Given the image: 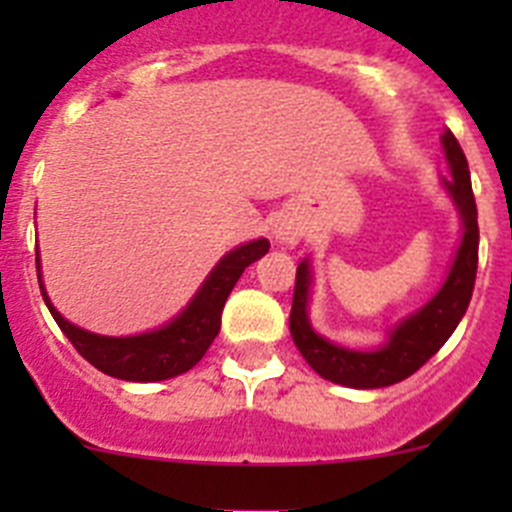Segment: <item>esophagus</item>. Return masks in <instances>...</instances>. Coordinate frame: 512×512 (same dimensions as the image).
I'll use <instances>...</instances> for the list:
<instances>
[{"label":"esophagus","instance_id":"esophagus-1","mask_svg":"<svg viewBox=\"0 0 512 512\" xmlns=\"http://www.w3.org/2000/svg\"><path fill=\"white\" fill-rule=\"evenodd\" d=\"M274 238H277L279 243H284V246H295L302 238V228L297 223H292V220H279V223L274 225Z\"/></svg>","mask_w":512,"mask_h":512}]
</instances>
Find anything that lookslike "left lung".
I'll return each mask as SVG.
<instances>
[{"instance_id":"8db88e82","label":"left lung","mask_w":512,"mask_h":512,"mask_svg":"<svg viewBox=\"0 0 512 512\" xmlns=\"http://www.w3.org/2000/svg\"><path fill=\"white\" fill-rule=\"evenodd\" d=\"M446 161H449L451 179H443V187L449 189L459 207L464 235H461L459 251H456L454 266L428 305L420 307L415 315L402 320L390 333V341L374 351H354L336 343L325 341L312 330L307 318V300H310V264L302 261L297 266L295 297H292V312H289V333L300 348L302 359L328 382L356 387V390H377L408 379L425 361L436 354L443 343L456 330L459 320L467 312L469 300L477 279V256H479V225H477V202L472 194V179H469L467 156L461 151L459 140L451 130L441 138Z\"/></svg>"}]
</instances>
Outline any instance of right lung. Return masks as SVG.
<instances>
[{
    "instance_id": "add662e5",
    "label": "right lung",
    "mask_w": 512,
    "mask_h": 512,
    "mask_svg": "<svg viewBox=\"0 0 512 512\" xmlns=\"http://www.w3.org/2000/svg\"><path fill=\"white\" fill-rule=\"evenodd\" d=\"M266 251H269V241L259 238V241L243 243L225 253L220 264L205 279L200 292L194 295V300L169 325L128 338L97 336V333L76 328L69 320L61 318V312L45 295L38 253H35V266H38L40 292H43V300L51 310L53 320L89 364L97 366L99 372L125 379V382H161V379L189 372L205 356L210 343L220 333V315H223L225 300L233 292L235 282L241 279L246 266L261 259Z\"/></svg>"
}]
</instances>
